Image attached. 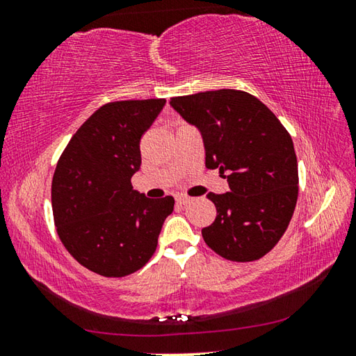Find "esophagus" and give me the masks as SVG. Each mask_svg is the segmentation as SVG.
Wrapping results in <instances>:
<instances>
[{
    "instance_id": "obj_1",
    "label": "esophagus",
    "mask_w": 356,
    "mask_h": 356,
    "mask_svg": "<svg viewBox=\"0 0 356 356\" xmlns=\"http://www.w3.org/2000/svg\"><path fill=\"white\" fill-rule=\"evenodd\" d=\"M176 201H177V204H180V206H185V204L190 202V197L184 196V195H179V196H176Z\"/></svg>"
}]
</instances>
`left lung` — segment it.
<instances>
[{"instance_id":"1","label":"left lung","mask_w":356,"mask_h":356,"mask_svg":"<svg viewBox=\"0 0 356 356\" xmlns=\"http://www.w3.org/2000/svg\"><path fill=\"white\" fill-rule=\"evenodd\" d=\"M171 106L201 131L206 166L220 170L231 191L207 197L216 218L202 229L216 254L257 261L280 242L298 197L292 138L261 100L237 89L172 97Z\"/></svg>"}]
</instances>
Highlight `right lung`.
<instances>
[{
    "instance_id": "1",
    "label": "right lung",
    "mask_w": 356,
    "mask_h": 356,
    "mask_svg": "<svg viewBox=\"0 0 356 356\" xmlns=\"http://www.w3.org/2000/svg\"><path fill=\"white\" fill-rule=\"evenodd\" d=\"M165 99L100 106L56 165L51 207L58 236L75 261L106 278L138 272L156 250L174 197L149 200L131 186L141 166L140 141Z\"/></svg>"
}]
</instances>
